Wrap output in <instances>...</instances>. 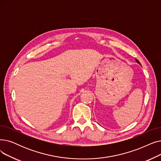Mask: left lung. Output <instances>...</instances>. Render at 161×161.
<instances>
[{"label": "left lung", "instance_id": "1", "mask_svg": "<svg viewBox=\"0 0 161 161\" xmlns=\"http://www.w3.org/2000/svg\"><path fill=\"white\" fill-rule=\"evenodd\" d=\"M136 62H137V63H138V64H140V62H139V61H138V60H137V59H136Z\"/></svg>", "mask_w": 161, "mask_h": 161}]
</instances>
